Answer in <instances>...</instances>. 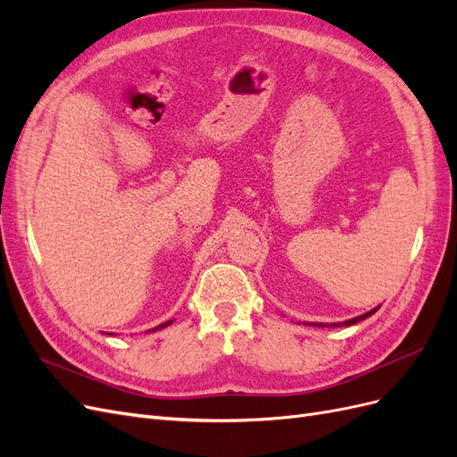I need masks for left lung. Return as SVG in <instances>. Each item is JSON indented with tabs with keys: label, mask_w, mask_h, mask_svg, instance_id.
I'll return each mask as SVG.
<instances>
[{
	"label": "left lung",
	"mask_w": 457,
	"mask_h": 457,
	"mask_svg": "<svg viewBox=\"0 0 457 457\" xmlns=\"http://www.w3.org/2000/svg\"><path fill=\"white\" fill-rule=\"evenodd\" d=\"M379 309V307H378ZM378 309H371L370 312H366V314H361V316H356V318H351V320H345V322H339V324H331V328H337V326H353V324H356V322H361V320H364V318H368V316H371L373 312H376ZM312 326H329V324H312Z\"/></svg>",
	"instance_id": "1"
}]
</instances>
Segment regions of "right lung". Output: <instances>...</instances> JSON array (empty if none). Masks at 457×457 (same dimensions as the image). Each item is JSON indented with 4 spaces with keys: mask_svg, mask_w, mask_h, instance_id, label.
Masks as SVG:
<instances>
[{
    "mask_svg": "<svg viewBox=\"0 0 457 457\" xmlns=\"http://www.w3.org/2000/svg\"><path fill=\"white\" fill-rule=\"evenodd\" d=\"M171 324V320H168V322H163V324H160L158 328H154V329H148V331H156V329H162V328H165V326H170Z\"/></svg>",
    "mask_w": 457,
    "mask_h": 457,
    "instance_id": "add662e5",
    "label": "right lung"
}]
</instances>
